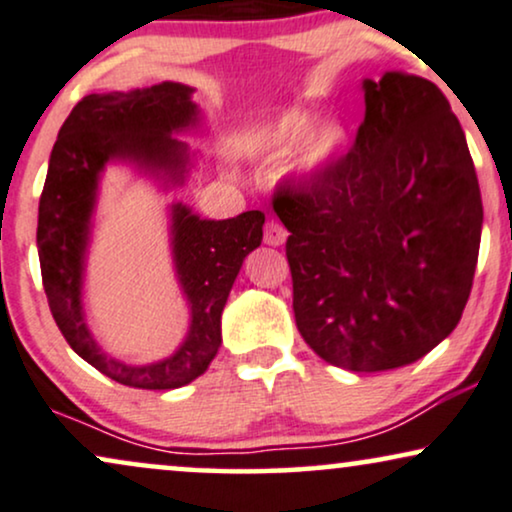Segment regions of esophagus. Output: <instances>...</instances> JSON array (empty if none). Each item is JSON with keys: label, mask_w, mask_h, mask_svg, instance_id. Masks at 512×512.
<instances>
[{"label": "esophagus", "mask_w": 512, "mask_h": 512, "mask_svg": "<svg viewBox=\"0 0 512 512\" xmlns=\"http://www.w3.org/2000/svg\"><path fill=\"white\" fill-rule=\"evenodd\" d=\"M263 239H266L268 246H280L285 244L287 230L282 227V223H277V220H268L266 227H263Z\"/></svg>", "instance_id": "34e87169"}]
</instances>
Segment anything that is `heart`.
Segmentation results:
<instances>
[{
  "label": "heart",
  "instance_id": "1",
  "mask_svg": "<svg viewBox=\"0 0 512 512\" xmlns=\"http://www.w3.org/2000/svg\"><path fill=\"white\" fill-rule=\"evenodd\" d=\"M313 113L304 109H289L273 121L266 123L256 135V144L263 154L282 156L296 144H301L299 159H296V175L304 182L318 180L330 170L346 149V130L337 123H325L312 135L307 132L313 128Z\"/></svg>",
  "mask_w": 512,
  "mask_h": 512
}]
</instances>
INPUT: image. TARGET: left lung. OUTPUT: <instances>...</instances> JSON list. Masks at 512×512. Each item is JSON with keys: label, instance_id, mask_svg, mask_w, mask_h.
<instances>
[{"label": "left lung", "instance_id": "8db88e82", "mask_svg": "<svg viewBox=\"0 0 512 512\" xmlns=\"http://www.w3.org/2000/svg\"><path fill=\"white\" fill-rule=\"evenodd\" d=\"M349 154L273 194L287 237L294 318L327 363L382 372L456 330L482 239V197L449 99L418 75L363 80Z\"/></svg>", "mask_w": 512, "mask_h": 512}]
</instances>
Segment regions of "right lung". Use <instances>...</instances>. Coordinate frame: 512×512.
<instances>
[{
	"instance_id": "obj_1",
	"label": "right lung",
	"mask_w": 512,
	"mask_h": 512,
	"mask_svg": "<svg viewBox=\"0 0 512 512\" xmlns=\"http://www.w3.org/2000/svg\"><path fill=\"white\" fill-rule=\"evenodd\" d=\"M192 87L161 82L147 90L87 94L61 125L49 159L37 216V254L49 311L71 349L111 380L135 389H178L204 375L218 353L223 313L244 258L261 246V211L204 220L173 206V261L189 301V332L173 356L125 365L106 356L82 313V273L99 175L109 161H130L166 185H182L187 144L173 132L199 125Z\"/></svg>"
}]
</instances>
